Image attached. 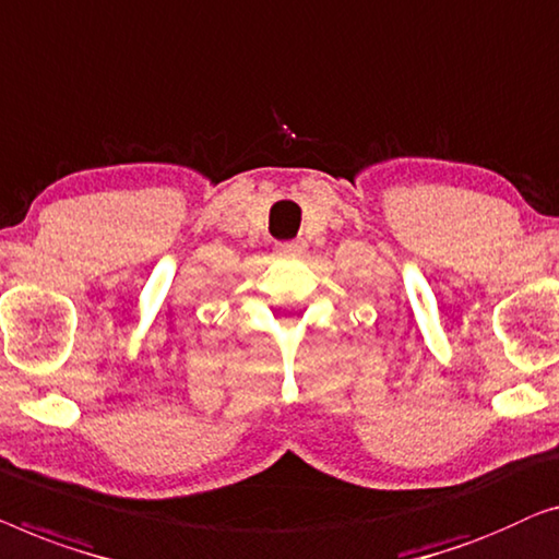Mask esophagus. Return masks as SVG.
<instances>
[{
  "instance_id": "esophagus-1",
  "label": "esophagus",
  "mask_w": 559,
  "mask_h": 559,
  "mask_svg": "<svg viewBox=\"0 0 559 559\" xmlns=\"http://www.w3.org/2000/svg\"><path fill=\"white\" fill-rule=\"evenodd\" d=\"M276 253H278V255H304V253H306V242H304V240L278 242Z\"/></svg>"
}]
</instances>
